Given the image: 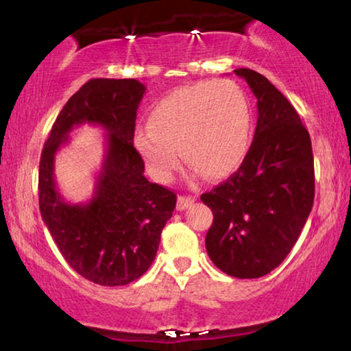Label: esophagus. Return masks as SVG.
Returning <instances> with one entry per match:
<instances>
[{
    "mask_svg": "<svg viewBox=\"0 0 351 351\" xmlns=\"http://www.w3.org/2000/svg\"><path fill=\"white\" fill-rule=\"evenodd\" d=\"M193 203H195L193 196H179V199H177V209L184 210L186 208H190Z\"/></svg>",
    "mask_w": 351,
    "mask_h": 351,
    "instance_id": "1",
    "label": "esophagus"
}]
</instances>
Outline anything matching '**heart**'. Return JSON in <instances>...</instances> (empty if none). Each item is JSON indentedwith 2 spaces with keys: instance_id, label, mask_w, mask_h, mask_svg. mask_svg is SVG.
Wrapping results in <instances>:
<instances>
[{
  "instance_id": "obj_1",
  "label": "heart",
  "mask_w": 351,
  "mask_h": 351,
  "mask_svg": "<svg viewBox=\"0 0 351 351\" xmlns=\"http://www.w3.org/2000/svg\"><path fill=\"white\" fill-rule=\"evenodd\" d=\"M148 126L136 132L134 145L158 180H169L179 167L177 150L206 179H222L247 155L252 110L234 81H199L162 97L152 110Z\"/></svg>"
}]
</instances>
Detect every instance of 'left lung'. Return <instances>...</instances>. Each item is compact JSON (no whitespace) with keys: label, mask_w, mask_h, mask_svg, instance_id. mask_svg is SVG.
I'll list each match as a JSON object with an SVG mask.
<instances>
[{"label":"left lung","mask_w":351,"mask_h":351,"mask_svg":"<svg viewBox=\"0 0 351 351\" xmlns=\"http://www.w3.org/2000/svg\"><path fill=\"white\" fill-rule=\"evenodd\" d=\"M257 99L254 141L239 169L201 201L214 220L206 251L214 265L234 278H261L294 247L313 208L315 166L310 134L289 100L265 76L249 69Z\"/></svg>","instance_id":"left-lung-1"}]
</instances>
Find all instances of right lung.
I'll return each mask as SVG.
<instances>
[{"label":"right lung","instance_id":"right-lung-1","mask_svg":"<svg viewBox=\"0 0 351 351\" xmlns=\"http://www.w3.org/2000/svg\"><path fill=\"white\" fill-rule=\"evenodd\" d=\"M143 94L145 86L137 80H89L64 105L41 153V217L69 265L100 286L129 285L150 268L176 209L174 191L147 180L134 147ZM83 122L108 131L106 158L93 198L70 205L55 186L53 160L68 134Z\"/></svg>","mask_w":351,"mask_h":351}]
</instances>
